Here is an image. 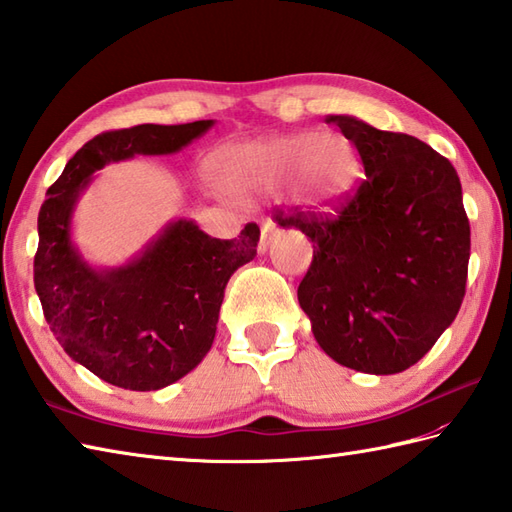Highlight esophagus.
I'll use <instances>...</instances> for the list:
<instances>
[{
  "instance_id": "34e87169",
  "label": "esophagus",
  "mask_w": 512,
  "mask_h": 512,
  "mask_svg": "<svg viewBox=\"0 0 512 512\" xmlns=\"http://www.w3.org/2000/svg\"><path fill=\"white\" fill-rule=\"evenodd\" d=\"M275 231H277V226H275V222H273V220H264L262 224H259V244H257V250H259V253H266L268 244L273 242Z\"/></svg>"
}]
</instances>
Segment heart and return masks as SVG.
Here are the masks:
<instances>
[{
  "instance_id": "obj_1",
  "label": "heart",
  "mask_w": 512,
  "mask_h": 512,
  "mask_svg": "<svg viewBox=\"0 0 512 512\" xmlns=\"http://www.w3.org/2000/svg\"><path fill=\"white\" fill-rule=\"evenodd\" d=\"M217 171L235 191H268L295 180L301 200L317 206L350 184L354 154L343 136L301 132L226 149Z\"/></svg>"
}]
</instances>
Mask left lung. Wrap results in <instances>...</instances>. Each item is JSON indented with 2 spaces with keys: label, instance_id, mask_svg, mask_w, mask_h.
I'll use <instances>...</instances> for the list:
<instances>
[{
  "label": "left lung",
  "instance_id": "1",
  "mask_svg": "<svg viewBox=\"0 0 512 512\" xmlns=\"http://www.w3.org/2000/svg\"><path fill=\"white\" fill-rule=\"evenodd\" d=\"M361 156L365 178L328 211H275L312 239L297 297L336 363L398 374L418 363L458 314L471 224L451 162L427 143L330 116Z\"/></svg>",
  "mask_w": 512,
  "mask_h": 512
}]
</instances>
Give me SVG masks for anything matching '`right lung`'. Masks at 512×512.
<instances>
[{"mask_svg":"<svg viewBox=\"0 0 512 512\" xmlns=\"http://www.w3.org/2000/svg\"><path fill=\"white\" fill-rule=\"evenodd\" d=\"M211 125L147 123L94 136L68 160L41 204L35 290L43 317L68 356L110 385L154 391L202 361L228 279L257 255L259 226L248 222L235 239H215L180 220L136 262L101 273L72 248L74 200L110 162L173 154Z\"/></svg>","mask_w":512,"mask_h":512,"instance_id":"add662e5","label":"right lung"}]
</instances>
